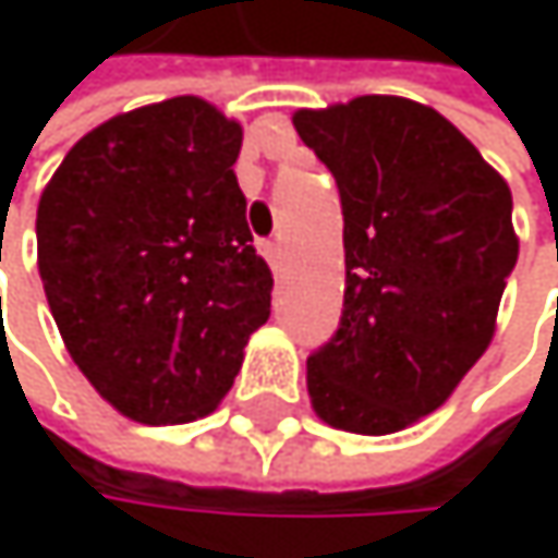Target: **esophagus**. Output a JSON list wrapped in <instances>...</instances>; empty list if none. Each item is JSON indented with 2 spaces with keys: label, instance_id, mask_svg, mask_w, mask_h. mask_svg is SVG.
I'll list each match as a JSON object with an SVG mask.
<instances>
[{
  "label": "esophagus",
  "instance_id": "obj_1",
  "mask_svg": "<svg viewBox=\"0 0 558 558\" xmlns=\"http://www.w3.org/2000/svg\"><path fill=\"white\" fill-rule=\"evenodd\" d=\"M262 255L271 265V271H280V245L278 242H262Z\"/></svg>",
  "mask_w": 558,
  "mask_h": 558
}]
</instances>
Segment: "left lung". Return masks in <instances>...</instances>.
<instances>
[{"label":"left lung","mask_w":558,"mask_h":558,"mask_svg":"<svg viewBox=\"0 0 558 558\" xmlns=\"http://www.w3.org/2000/svg\"><path fill=\"white\" fill-rule=\"evenodd\" d=\"M293 129L342 196L345 310L306 359L316 416L388 436L442 407L498 329L517 265L510 186L433 106L355 96Z\"/></svg>","instance_id":"obj_1"}]
</instances>
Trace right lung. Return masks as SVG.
Segmentation results:
<instances>
[{"instance_id": "1", "label": "right lung", "mask_w": 558, "mask_h": 558, "mask_svg": "<svg viewBox=\"0 0 558 558\" xmlns=\"http://www.w3.org/2000/svg\"><path fill=\"white\" fill-rule=\"evenodd\" d=\"M239 151L242 122L173 96L86 132L38 199V275L60 339L135 423L213 413L271 316Z\"/></svg>"}]
</instances>
